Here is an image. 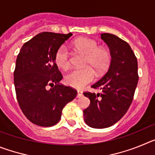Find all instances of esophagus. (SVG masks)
I'll list each match as a JSON object with an SVG mask.
<instances>
[{"mask_svg":"<svg viewBox=\"0 0 155 155\" xmlns=\"http://www.w3.org/2000/svg\"><path fill=\"white\" fill-rule=\"evenodd\" d=\"M82 96H83V91L78 90V95H77V97H78V98H80V97Z\"/></svg>","mask_w":155,"mask_h":155,"instance_id":"esophagus-1","label":"esophagus"}]
</instances>
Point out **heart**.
Here are the masks:
<instances>
[{"label":"heart","instance_id":"heart-1","mask_svg":"<svg viewBox=\"0 0 155 155\" xmlns=\"http://www.w3.org/2000/svg\"><path fill=\"white\" fill-rule=\"evenodd\" d=\"M78 51L86 54L84 66L85 68H76L65 76L68 85L75 88H82L94 80V72L98 75L107 71L110 65L112 56L109 50L99 47L98 42L88 38H81L74 43ZM56 64L61 69L66 70L71 66V54L67 46L63 45L56 51L54 57Z\"/></svg>","mask_w":155,"mask_h":155}]
</instances>
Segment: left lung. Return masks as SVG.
I'll list each match as a JSON object with an SVG mask.
<instances>
[{
  "instance_id": "left-lung-1",
  "label": "left lung",
  "mask_w": 155,
  "mask_h": 155,
  "mask_svg": "<svg viewBox=\"0 0 155 155\" xmlns=\"http://www.w3.org/2000/svg\"><path fill=\"white\" fill-rule=\"evenodd\" d=\"M101 38L110 50V66L102 78L91 86L101 93L84 92L91 102L84 110V121L98 129L113 126L126 114L139 79L137 60L130 45L113 34L102 33Z\"/></svg>"
}]
</instances>
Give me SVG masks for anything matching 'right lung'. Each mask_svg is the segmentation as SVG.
<instances>
[{
    "mask_svg": "<svg viewBox=\"0 0 155 155\" xmlns=\"http://www.w3.org/2000/svg\"><path fill=\"white\" fill-rule=\"evenodd\" d=\"M72 33L44 31L23 45L16 60L14 84L22 113L35 125L52 127L78 91L60 84L62 74L54 60L56 51ZM51 86V88L48 87Z\"/></svg>",
    "mask_w": 155,
    "mask_h": 155,
    "instance_id": "1",
    "label": "right lung"
}]
</instances>
